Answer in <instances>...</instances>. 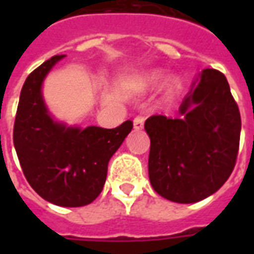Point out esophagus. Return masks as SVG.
I'll list each match as a JSON object with an SVG mask.
<instances>
[{
    "label": "esophagus",
    "instance_id": "1",
    "mask_svg": "<svg viewBox=\"0 0 254 254\" xmlns=\"http://www.w3.org/2000/svg\"><path fill=\"white\" fill-rule=\"evenodd\" d=\"M144 116H141V114H138V116L134 117V120H133V127H134V129L136 130H140V129H143L144 127Z\"/></svg>",
    "mask_w": 254,
    "mask_h": 254
}]
</instances>
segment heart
<instances>
[{
  "label": "heart",
  "instance_id": "1",
  "mask_svg": "<svg viewBox=\"0 0 254 254\" xmlns=\"http://www.w3.org/2000/svg\"><path fill=\"white\" fill-rule=\"evenodd\" d=\"M156 78H158V76H156V74H154V76H152V80H156ZM173 85H174V83H173Z\"/></svg>",
  "mask_w": 254,
  "mask_h": 254
}]
</instances>
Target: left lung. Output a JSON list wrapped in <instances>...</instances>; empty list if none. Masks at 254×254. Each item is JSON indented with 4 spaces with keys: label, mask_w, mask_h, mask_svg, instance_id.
<instances>
[{
    "label": "left lung",
    "mask_w": 254,
    "mask_h": 254,
    "mask_svg": "<svg viewBox=\"0 0 254 254\" xmlns=\"http://www.w3.org/2000/svg\"><path fill=\"white\" fill-rule=\"evenodd\" d=\"M178 118L152 116L148 173L156 193L174 202L200 201L222 188L234 170L241 114L222 72L204 69L184 99Z\"/></svg>",
    "instance_id": "1"
}]
</instances>
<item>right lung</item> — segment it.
I'll list each match as a JSON object with an SVG mask.
<instances>
[{"label": "right lung", "instance_id": "1", "mask_svg": "<svg viewBox=\"0 0 254 254\" xmlns=\"http://www.w3.org/2000/svg\"><path fill=\"white\" fill-rule=\"evenodd\" d=\"M64 56H54L28 74L20 94L13 143L20 166L32 189L61 207H83L99 196L109 160L120 148L133 122L114 129L66 127L47 114L41 85Z\"/></svg>", "mask_w": 254, "mask_h": 254}]
</instances>
